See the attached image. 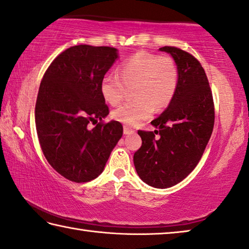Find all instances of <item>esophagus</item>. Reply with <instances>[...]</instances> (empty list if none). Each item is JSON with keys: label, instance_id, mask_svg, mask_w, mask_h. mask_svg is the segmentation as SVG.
<instances>
[{"label": "esophagus", "instance_id": "esophagus-1", "mask_svg": "<svg viewBox=\"0 0 249 249\" xmlns=\"http://www.w3.org/2000/svg\"><path fill=\"white\" fill-rule=\"evenodd\" d=\"M134 132V129H132V128H129L128 126H124V134L125 135H127V134H133Z\"/></svg>", "mask_w": 249, "mask_h": 249}]
</instances>
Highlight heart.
<instances>
[{
  "mask_svg": "<svg viewBox=\"0 0 249 249\" xmlns=\"http://www.w3.org/2000/svg\"><path fill=\"white\" fill-rule=\"evenodd\" d=\"M117 74H105L101 80L102 96L110 105L123 100L127 88H133L136 100L113 112L114 120L127 126H137L151 117L154 109L171 104L178 88V66L172 56L139 52L118 66Z\"/></svg>",
  "mask_w": 249,
  "mask_h": 249,
  "instance_id": "1",
  "label": "heart"
}]
</instances>
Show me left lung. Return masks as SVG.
<instances>
[{
    "mask_svg": "<svg viewBox=\"0 0 249 249\" xmlns=\"http://www.w3.org/2000/svg\"><path fill=\"white\" fill-rule=\"evenodd\" d=\"M160 51L171 54L178 66V88L168 107L151 122L157 129L139 131L142 146L134 154V165L149 186L167 188L191 174L202 159L214 128L215 108L199 61L175 46Z\"/></svg>",
    "mask_w": 249,
    "mask_h": 249,
    "instance_id": "8db88e82",
    "label": "left lung"
}]
</instances>
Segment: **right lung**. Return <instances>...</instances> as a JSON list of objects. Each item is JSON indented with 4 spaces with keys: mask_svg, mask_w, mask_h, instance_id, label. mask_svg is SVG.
<instances>
[{
    "mask_svg": "<svg viewBox=\"0 0 249 249\" xmlns=\"http://www.w3.org/2000/svg\"><path fill=\"white\" fill-rule=\"evenodd\" d=\"M116 58L115 47L72 46L54 58L39 85L35 124L42 152L58 174L75 183L96 178L123 135L120 122L103 121L109 109L100 89ZM89 121L97 123L93 130Z\"/></svg>",
    "mask_w": 249,
    "mask_h": 249,
    "instance_id": "obj_1",
    "label": "right lung"
}]
</instances>
